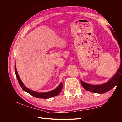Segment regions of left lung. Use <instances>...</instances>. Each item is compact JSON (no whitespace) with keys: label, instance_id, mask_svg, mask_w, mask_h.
Instances as JSON below:
<instances>
[{"label":"left lung","instance_id":"1","mask_svg":"<svg viewBox=\"0 0 122 122\" xmlns=\"http://www.w3.org/2000/svg\"><path fill=\"white\" fill-rule=\"evenodd\" d=\"M112 34L118 42V44L120 47V57H121V65L120 67L117 70V72L113 77L110 79L108 81L104 84L100 85H91L88 83H85L82 81V80H80L81 84L82 86L83 87L85 90L89 92H93V93H98V94H103L106 93L108 91L112 90V88L115 87L117 86V84L120 80V79H122V45L121 43H120L119 40L117 36L114 34V31L112 28H110Z\"/></svg>","mask_w":122,"mask_h":122}]
</instances>
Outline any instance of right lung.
<instances>
[{
    "mask_svg": "<svg viewBox=\"0 0 122 122\" xmlns=\"http://www.w3.org/2000/svg\"><path fill=\"white\" fill-rule=\"evenodd\" d=\"M15 71L16 75L18 82H19L20 86H21L23 90L26 92H27V93H28V94L32 95V96H34L36 98H42V99L50 98L51 97L56 96L58 95L61 93V92L62 90V83H61L56 88H55V90L51 91V92H46V93H38V92H34L28 89V88H27L24 86V84L22 83V82L21 81V80L20 78L19 75H18L16 67V64L15 65Z\"/></svg>",
    "mask_w": 122,
    "mask_h": 122,
    "instance_id": "1",
    "label": "right lung"
}]
</instances>
